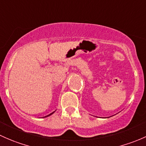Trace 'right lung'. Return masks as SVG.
I'll return each instance as SVG.
<instances>
[{"label":"right lung","mask_w":146,"mask_h":146,"mask_svg":"<svg viewBox=\"0 0 146 146\" xmlns=\"http://www.w3.org/2000/svg\"><path fill=\"white\" fill-rule=\"evenodd\" d=\"M55 112V111H54V112H52V113L49 114V115H47V116H46V117H48V116H50V115H52V114H53V113H54V112Z\"/></svg>","instance_id":"right-lung-1"}]
</instances>
